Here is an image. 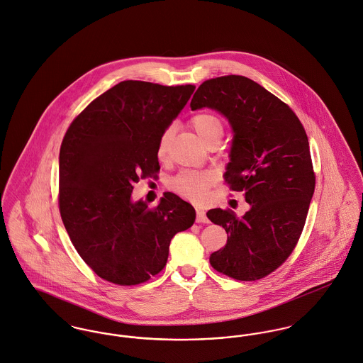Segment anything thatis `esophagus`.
<instances>
[{"instance_id":"1","label":"esophagus","mask_w":363,"mask_h":363,"mask_svg":"<svg viewBox=\"0 0 363 363\" xmlns=\"http://www.w3.org/2000/svg\"><path fill=\"white\" fill-rule=\"evenodd\" d=\"M196 212H197V219H196V220H197V223H208V222H209L203 209L197 208V209H196Z\"/></svg>"}]
</instances>
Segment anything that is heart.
Returning <instances> with one entry per match:
<instances>
[{
    "label": "heart",
    "instance_id": "1",
    "mask_svg": "<svg viewBox=\"0 0 363 363\" xmlns=\"http://www.w3.org/2000/svg\"><path fill=\"white\" fill-rule=\"evenodd\" d=\"M191 128L196 130L201 141L208 145L212 141L222 140L225 133L223 121L211 112H199L190 119ZM173 134V128H166L161 134L157 144V155L160 160H164L167 151L169 141ZM215 183V174L209 170H182L173 176L169 182L172 191L190 201L199 202L206 197L208 190Z\"/></svg>",
    "mask_w": 363,
    "mask_h": 363
}]
</instances>
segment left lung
Masks as SVG:
<instances>
[{
  "mask_svg": "<svg viewBox=\"0 0 363 363\" xmlns=\"http://www.w3.org/2000/svg\"><path fill=\"white\" fill-rule=\"evenodd\" d=\"M190 106L229 119L234 135L225 182L251 205L242 218L230 209L206 212L229 234L209 262L235 280H259L291 255L306 220L315 191L306 133L286 102L245 76L205 80Z\"/></svg>",
  "mask_w": 363,
  "mask_h": 363,
  "instance_id": "8db88e82",
  "label": "left lung"
}]
</instances>
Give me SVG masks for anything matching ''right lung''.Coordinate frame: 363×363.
I'll use <instances>...</instances> for the list:
<instances>
[{
    "label": "right lung",
    "mask_w": 363,
    "mask_h": 363,
    "mask_svg": "<svg viewBox=\"0 0 363 363\" xmlns=\"http://www.w3.org/2000/svg\"><path fill=\"white\" fill-rule=\"evenodd\" d=\"M196 86L125 80L91 101L70 123L60 151V212L82 259L119 286L165 267L169 244L196 220L194 208L165 193L150 208L132 201L140 179L157 177V144Z\"/></svg>",
    "instance_id": "add662e5"
}]
</instances>
